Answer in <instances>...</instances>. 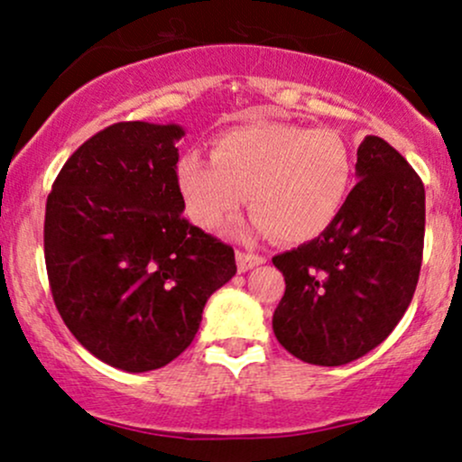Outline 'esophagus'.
Listing matches in <instances>:
<instances>
[{
  "mask_svg": "<svg viewBox=\"0 0 462 462\" xmlns=\"http://www.w3.org/2000/svg\"><path fill=\"white\" fill-rule=\"evenodd\" d=\"M264 258L258 256V254H252V252H243V249H236V267L238 272H249V269L258 267V264H263Z\"/></svg>",
  "mask_w": 462,
  "mask_h": 462,
  "instance_id": "34e87169",
  "label": "esophagus"
}]
</instances>
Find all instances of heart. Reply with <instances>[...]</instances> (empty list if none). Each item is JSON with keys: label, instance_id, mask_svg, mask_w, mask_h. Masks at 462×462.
<instances>
[{"label": "heart", "instance_id": "1", "mask_svg": "<svg viewBox=\"0 0 462 462\" xmlns=\"http://www.w3.org/2000/svg\"><path fill=\"white\" fill-rule=\"evenodd\" d=\"M176 176L195 226L215 230L247 199L258 230L280 243H306L341 215L354 184V152L330 128L252 124L221 134L213 161L184 153Z\"/></svg>", "mask_w": 462, "mask_h": 462}]
</instances>
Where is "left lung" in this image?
Wrapping results in <instances>:
<instances>
[{
  "instance_id": "8db88e82",
  "label": "left lung",
  "mask_w": 462,
  "mask_h": 462,
  "mask_svg": "<svg viewBox=\"0 0 462 462\" xmlns=\"http://www.w3.org/2000/svg\"><path fill=\"white\" fill-rule=\"evenodd\" d=\"M356 187L337 221L273 256L284 298L273 332L286 352L323 367L352 363L384 341L415 295L426 230V190L380 136L356 152Z\"/></svg>"
}]
</instances>
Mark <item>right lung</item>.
<instances>
[{"mask_svg": "<svg viewBox=\"0 0 462 462\" xmlns=\"http://www.w3.org/2000/svg\"><path fill=\"white\" fill-rule=\"evenodd\" d=\"M180 125L121 121L78 147L45 206V267L65 326L110 367L161 369L236 273L235 249L184 219Z\"/></svg>", "mask_w": 462, "mask_h": 462, "instance_id": "right-lung-1", "label": "right lung"}]
</instances>
